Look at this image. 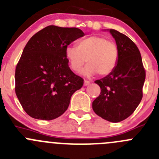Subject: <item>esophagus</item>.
<instances>
[{
	"label": "esophagus",
	"mask_w": 159,
	"mask_h": 159,
	"mask_svg": "<svg viewBox=\"0 0 159 159\" xmlns=\"http://www.w3.org/2000/svg\"><path fill=\"white\" fill-rule=\"evenodd\" d=\"M90 83L91 82L89 81H87V80H84V86H88L89 84H90Z\"/></svg>",
	"instance_id": "esophagus-1"
}]
</instances>
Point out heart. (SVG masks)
<instances>
[{
	"label": "heart",
	"mask_w": 159,
	"mask_h": 159,
	"mask_svg": "<svg viewBox=\"0 0 159 159\" xmlns=\"http://www.w3.org/2000/svg\"><path fill=\"white\" fill-rule=\"evenodd\" d=\"M64 53L70 69L77 73L86 61L83 74L87 76L97 73L101 76L109 75L116 68L120 57L116 43L98 35L82 39L77 46H68Z\"/></svg>",
	"instance_id": "heart-1"
}]
</instances>
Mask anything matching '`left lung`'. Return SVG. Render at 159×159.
I'll return each mask as SVG.
<instances>
[{"mask_svg":"<svg viewBox=\"0 0 159 159\" xmlns=\"http://www.w3.org/2000/svg\"><path fill=\"white\" fill-rule=\"evenodd\" d=\"M107 30L115 39L120 57L113 71L95 81L101 92L92 102V109L106 120L117 123L130 116L141 102L145 70L134 43L115 29Z\"/></svg>","mask_w":159,"mask_h":159,"instance_id":"8db88e82","label":"left lung"}]
</instances>
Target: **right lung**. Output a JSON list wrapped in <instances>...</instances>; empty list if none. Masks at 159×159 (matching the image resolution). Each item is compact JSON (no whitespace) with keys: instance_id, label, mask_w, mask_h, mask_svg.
I'll return each mask as SVG.
<instances>
[{"instance_id":"add662e5","label":"right lung","mask_w":159,"mask_h":159,"mask_svg":"<svg viewBox=\"0 0 159 159\" xmlns=\"http://www.w3.org/2000/svg\"><path fill=\"white\" fill-rule=\"evenodd\" d=\"M84 34L78 28L49 25L29 40L15 69V93L26 113L51 120L68 108L84 80L72 72L65 49Z\"/></svg>"}]
</instances>
